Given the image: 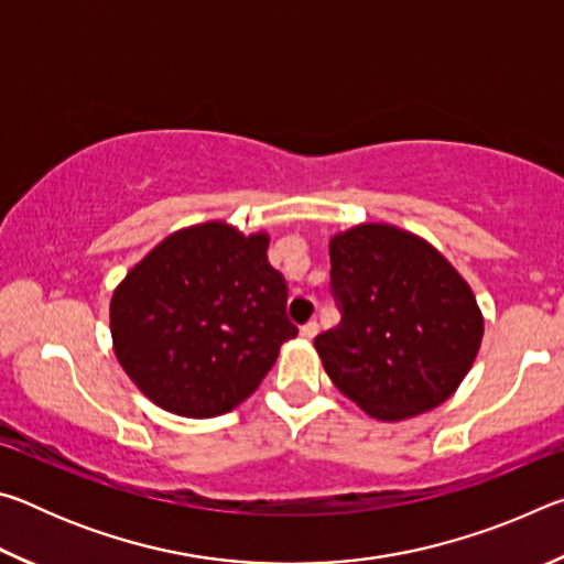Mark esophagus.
Returning <instances> with one entry per match:
<instances>
[{
  "instance_id": "esophagus-1",
  "label": "esophagus",
  "mask_w": 564,
  "mask_h": 564,
  "mask_svg": "<svg viewBox=\"0 0 564 564\" xmlns=\"http://www.w3.org/2000/svg\"><path fill=\"white\" fill-rule=\"evenodd\" d=\"M316 333H318V323L316 321H308V323H305V326L301 328V336L303 338H316Z\"/></svg>"
}]
</instances>
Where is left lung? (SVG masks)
Listing matches in <instances>:
<instances>
[{
  "label": "left lung",
  "mask_w": 564,
  "mask_h": 564,
  "mask_svg": "<svg viewBox=\"0 0 564 564\" xmlns=\"http://www.w3.org/2000/svg\"><path fill=\"white\" fill-rule=\"evenodd\" d=\"M340 323L313 340L343 395L378 420L445 403L482 340L470 285L435 248L388 224L330 238Z\"/></svg>",
  "instance_id": "obj_1"
}]
</instances>
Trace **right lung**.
Here are the masks:
<instances>
[{"instance_id": "obj_1", "label": "right lung", "mask_w": 564, "mask_h": 564, "mask_svg": "<svg viewBox=\"0 0 564 564\" xmlns=\"http://www.w3.org/2000/svg\"><path fill=\"white\" fill-rule=\"evenodd\" d=\"M269 236L221 221L164 238L111 299L113 352L159 408L184 417L234 410L261 386L299 328Z\"/></svg>"}]
</instances>
